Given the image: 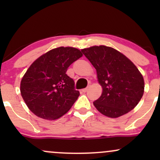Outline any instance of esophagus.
Masks as SVG:
<instances>
[{"mask_svg": "<svg viewBox=\"0 0 160 160\" xmlns=\"http://www.w3.org/2000/svg\"><path fill=\"white\" fill-rule=\"evenodd\" d=\"M88 89H89V88H88V87H86V88H85V89H82L81 91L82 92H87Z\"/></svg>", "mask_w": 160, "mask_h": 160, "instance_id": "esophagus-1", "label": "esophagus"}]
</instances>
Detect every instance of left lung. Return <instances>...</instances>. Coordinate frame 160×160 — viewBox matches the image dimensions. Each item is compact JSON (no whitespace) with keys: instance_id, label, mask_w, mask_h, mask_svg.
<instances>
[{"instance_id":"8db88e82","label":"left lung","mask_w":160,"mask_h":160,"mask_svg":"<svg viewBox=\"0 0 160 160\" xmlns=\"http://www.w3.org/2000/svg\"><path fill=\"white\" fill-rule=\"evenodd\" d=\"M96 69L102 93L93 104L101 113L117 118L134 109L142 98L144 80L129 58L117 49L93 46L81 49Z\"/></svg>"}]
</instances>
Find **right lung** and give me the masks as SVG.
I'll use <instances>...</instances> for the list:
<instances>
[{
  "label": "right lung",
  "instance_id": "obj_1",
  "mask_svg": "<svg viewBox=\"0 0 160 160\" xmlns=\"http://www.w3.org/2000/svg\"><path fill=\"white\" fill-rule=\"evenodd\" d=\"M82 56L80 49L60 47L43 54L30 65L21 80L20 92L34 114L54 120L71 109L80 92L74 89V80L66 71Z\"/></svg>",
  "mask_w": 160,
  "mask_h": 160
}]
</instances>
